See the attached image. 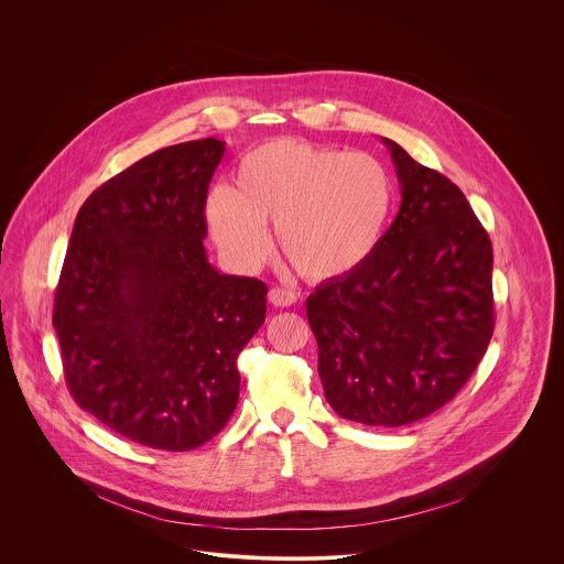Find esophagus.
I'll return each mask as SVG.
<instances>
[{
  "mask_svg": "<svg viewBox=\"0 0 564 564\" xmlns=\"http://www.w3.org/2000/svg\"><path fill=\"white\" fill-rule=\"evenodd\" d=\"M269 302H271L273 306H280V308L293 306V304L297 302V293H295V291H289V289H282V286H275V289L269 291Z\"/></svg>",
  "mask_w": 564,
  "mask_h": 564,
  "instance_id": "esophagus-1",
  "label": "esophagus"
}]
</instances>
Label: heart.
I'll use <instances>...</instances> for the list:
<instances>
[{
  "instance_id": "b5f03b06",
  "label": "heart",
  "mask_w": 564,
  "mask_h": 564,
  "mask_svg": "<svg viewBox=\"0 0 564 564\" xmlns=\"http://www.w3.org/2000/svg\"><path fill=\"white\" fill-rule=\"evenodd\" d=\"M393 180L371 154L306 141H269L237 169L235 188L206 195V224L226 258L245 271L271 251L267 224L284 256L308 280H336L360 269L384 237Z\"/></svg>"
}]
</instances>
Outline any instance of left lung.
Returning a JSON list of instances; mask_svg holds the SVG:
<instances>
[{"mask_svg": "<svg viewBox=\"0 0 564 564\" xmlns=\"http://www.w3.org/2000/svg\"><path fill=\"white\" fill-rule=\"evenodd\" d=\"M391 150L402 206L373 256L306 300L338 416L414 423L454 400L492 336V247L463 191Z\"/></svg>", "mask_w": 564, "mask_h": 564, "instance_id": "obj_1", "label": "left lung"}]
</instances>
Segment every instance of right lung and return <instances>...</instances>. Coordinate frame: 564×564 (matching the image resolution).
<instances>
[{"mask_svg":"<svg viewBox=\"0 0 564 564\" xmlns=\"http://www.w3.org/2000/svg\"><path fill=\"white\" fill-rule=\"evenodd\" d=\"M226 143L159 150L106 184L74 224L54 302L69 391L145 447L186 452L232 416L237 358L264 323L267 286L206 256V195Z\"/></svg>","mask_w":564,"mask_h":564,"instance_id":"obj_1","label":"right lung"}]
</instances>
